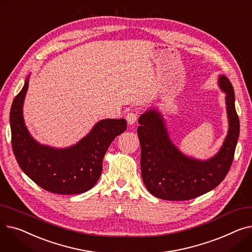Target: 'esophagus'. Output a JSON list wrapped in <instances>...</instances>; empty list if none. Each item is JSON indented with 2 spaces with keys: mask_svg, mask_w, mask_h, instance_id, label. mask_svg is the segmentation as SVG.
Segmentation results:
<instances>
[{
  "mask_svg": "<svg viewBox=\"0 0 252 252\" xmlns=\"http://www.w3.org/2000/svg\"><path fill=\"white\" fill-rule=\"evenodd\" d=\"M126 122L129 124V125H134L137 119H138V112L137 111H129L127 114H126Z\"/></svg>",
  "mask_w": 252,
  "mask_h": 252,
  "instance_id": "1",
  "label": "esophagus"
}]
</instances>
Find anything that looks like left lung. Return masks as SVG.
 I'll use <instances>...</instances> for the list:
<instances>
[{
    "instance_id": "obj_1",
    "label": "left lung",
    "mask_w": 252,
    "mask_h": 252,
    "mask_svg": "<svg viewBox=\"0 0 252 252\" xmlns=\"http://www.w3.org/2000/svg\"><path fill=\"white\" fill-rule=\"evenodd\" d=\"M220 87L226 92L229 131L220 152L206 161L183 155L170 142L160 114L148 110L139 118L141 173L145 186L164 200L183 201L199 197L223 181L232 165L240 133L235 108V93L229 79L220 76Z\"/></svg>"
}]
</instances>
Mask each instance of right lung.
Masks as SVG:
<instances>
[{"instance_id": "right-lung-1", "label": "right lung", "mask_w": 252, "mask_h": 252, "mask_svg": "<svg viewBox=\"0 0 252 252\" xmlns=\"http://www.w3.org/2000/svg\"><path fill=\"white\" fill-rule=\"evenodd\" d=\"M26 82L10 111L12 149L20 168L39 187L56 194H81L95 186L102 173L103 157L111 142L126 129V119H103L91 133L67 149L36 143L25 127L22 105Z\"/></svg>"}]
</instances>
